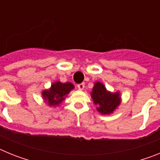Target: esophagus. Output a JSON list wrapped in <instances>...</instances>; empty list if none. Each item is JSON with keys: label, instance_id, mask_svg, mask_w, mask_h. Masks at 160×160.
<instances>
[{"label": "esophagus", "instance_id": "34e87169", "mask_svg": "<svg viewBox=\"0 0 160 160\" xmlns=\"http://www.w3.org/2000/svg\"><path fill=\"white\" fill-rule=\"evenodd\" d=\"M78 89L80 90H82L83 89H84V87H85V83L84 82L80 83V84L78 85Z\"/></svg>", "mask_w": 160, "mask_h": 160}]
</instances>
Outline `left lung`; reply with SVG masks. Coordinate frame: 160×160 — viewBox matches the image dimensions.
I'll list each match as a JSON object with an SVG mask.
<instances>
[{
  "mask_svg": "<svg viewBox=\"0 0 160 160\" xmlns=\"http://www.w3.org/2000/svg\"><path fill=\"white\" fill-rule=\"evenodd\" d=\"M93 102L98 107L97 111L102 114H111L121 103V96L118 91L111 92L107 90L104 84L96 82L90 93Z\"/></svg>",
  "mask_w": 160,
  "mask_h": 160,
  "instance_id": "obj_1",
  "label": "left lung"
}]
</instances>
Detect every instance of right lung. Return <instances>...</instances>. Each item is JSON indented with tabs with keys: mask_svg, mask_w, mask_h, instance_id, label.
Masks as SVG:
<instances>
[{
	"mask_svg": "<svg viewBox=\"0 0 160 160\" xmlns=\"http://www.w3.org/2000/svg\"><path fill=\"white\" fill-rule=\"evenodd\" d=\"M73 89L74 86L71 82L62 83L57 81L52 83L50 88L43 90L42 95L45 102L49 107H57Z\"/></svg>",
	"mask_w": 160,
	"mask_h": 160,
	"instance_id": "right-lung-1",
	"label": "right lung"
}]
</instances>
